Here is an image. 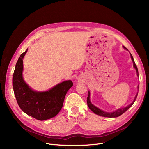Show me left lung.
Listing matches in <instances>:
<instances>
[{"label": "left lung", "mask_w": 149, "mask_h": 149, "mask_svg": "<svg viewBox=\"0 0 149 149\" xmlns=\"http://www.w3.org/2000/svg\"><path fill=\"white\" fill-rule=\"evenodd\" d=\"M123 47L125 49H126L124 46H123ZM128 50V49H127ZM130 56H131V58L132 59V61H133V67L134 68L136 69V74H137V77H139V73H138V70H137V66L134 63V60L133 59V56H132V54L130 53ZM139 85H138V86H137V90H138L139 91ZM137 94H138V92L137 93V94L136 95L135 97H134V99L133 101L132 102L130 105L127 106L125 107L124 108H120V109H117L116 111H115L113 112H105L102 111V110L100 109V108L97 107L96 106H94L93 104L91 102V101H90V91H88V96L87 97V104H88V107L90 108V109L91 110V111L94 112L95 114L96 115H100V116H102V117H109V118H115V117H119L121 115H122L124 112H125L127 110L131 107L132 106H133V104H134V102H135L136 98H137Z\"/></svg>", "instance_id": "obj_1"}]
</instances>
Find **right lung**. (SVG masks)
Wrapping results in <instances>:
<instances>
[{"label": "right lung", "mask_w": 149, "mask_h": 149, "mask_svg": "<svg viewBox=\"0 0 149 149\" xmlns=\"http://www.w3.org/2000/svg\"><path fill=\"white\" fill-rule=\"evenodd\" d=\"M26 50L20 55L13 75V88L16 101L27 115L43 121L52 118L61 109L65 96L72 86L71 80H65L45 91H37L27 85L23 77V58Z\"/></svg>", "instance_id": "right-lung-1"}]
</instances>
